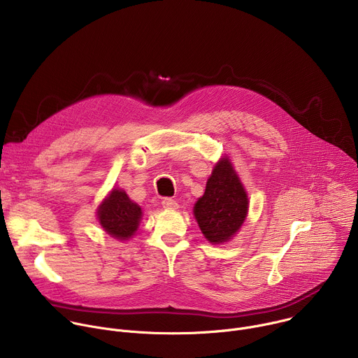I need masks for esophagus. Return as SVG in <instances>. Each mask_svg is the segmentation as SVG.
<instances>
[{"mask_svg":"<svg viewBox=\"0 0 358 358\" xmlns=\"http://www.w3.org/2000/svg\"><path fill=\"white\" fill-rule=\"evenodd\" d=\"M162 203H163V207H164L166 210H176V208L178 207V203H177L173 198H164V199L162 201Z\"/></svg>","mask_w":358,"mask_h":358,"instance_id":"esophagus-1","label":"esophagus"}]
</instances>
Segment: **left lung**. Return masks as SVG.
<instances>
[{
	"mask_svg": "<svg viewBox=\"0 0 358 358\" xmlns=\"http://www.w3.org/2000/svg\"><path fill=\"white\" fill-rule=\"evenodd\" d=\"M248 194L228 157L221 159L194 206L201 232L211 243L228 242L248 215Z\"/></svg>",
	"mask_w": 358,
	"mask_h": 358,
	"instance_id": "obj_1",
	"label": "left lung"
}]
</instances>
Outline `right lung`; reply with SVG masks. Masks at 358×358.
<instances>
[{
  "label": "right lung",
  "mask_w": 358,
  "mask_h": 358,
  "mask_svg": "<svg viewBox=\"0 0 358 358\" xmlns=\"http://www.w3.org/2000/svg\"><path fill=\"white\" fill-rule=\"evenodd\" d=\"M141 217V208L120 188H113L97 208L101 228L119 241H126L134 235Z\"/></svg>",
  "instance_id": "obj_1"
}]
</instances>
